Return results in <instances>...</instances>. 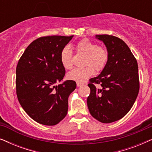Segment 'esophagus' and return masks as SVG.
<instances>
[{
	"label": "esophagus",
	"mask_w": 152,
	"mask_h": 152,
	"mask_svg": "<svg viewBox=\"0 0 152 152\" xmlns=\"http://www.w3.org/2000/svg\"><path fill=\"white\" fill-rule=\"evenodd\" d=\"M83 85H84V84H83V83H82V82H77V86L78 87L79 86H83Z\"/></svg>",
	"instance_id": "esophagus-1"
}]
</instances>
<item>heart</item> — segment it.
Instances as JSON below:
<instances>
[{
	"mask_svg": "<svg viewBox=\"0 0 152 152\" xmlns=\"http://www.w3.org/2000/svg\"><path fill=\"white\" fill-rule=\"evenodd\" d=\"M78 52L86 55L84 61V67L75 68L68 75V78L77 82H83L94 74L95 70L102 71L107 65L109 53L103 46H98L95 43L84 39L76 45ZM61 62L64 68L70 70L72 68V53L68 47L64 48L61 53Z\"/></svg>",
	"mask_w": 152,
	"mask_h": 152,
	"instance_id": "heart-1",
	"label": "heart"
}]
</instances>
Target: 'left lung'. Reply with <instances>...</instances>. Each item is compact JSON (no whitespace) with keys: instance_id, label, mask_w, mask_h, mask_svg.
I'll return each mask as SVG.
<instances>
[{"instance_id":"1","label":"left lung","mask_w":152,"mask_h":152,"mask_svg":"<svg viewBox=\"0 0 152 152\" xmlns=\"http://www.w3.org/2000/svg\"><path fill=\"white\" fill-rule=\"evenodd\" d=\"M107 47L109 59L102 71L89 80L87 105L91 115L102 123L124 117L138 96V66L136 59L122 39L112 35H96Z\"/></svg>"}]
</instances>
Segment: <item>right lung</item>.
Returning <instances> with one entry per match:
<instances>
[{"mask_svg": "<svg viewBox=\"0 0 152 152\" xmlns=\"http://www.w3.org/2000/svg\"><path fill=\"white\" fill-rule=\"evenodd\" d=\"M73 35L42 37L32 41L18 60L16 70V95L23 109L39 124L53 126L66 117L68 99L76 82L67 80L61 53Z\"/></svg>", "mask_w": 152, "mask_h": 152, "instance_id": "add662e5", "label": "right lung"}]
</instances>
